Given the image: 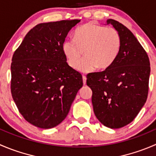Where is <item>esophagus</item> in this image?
<instances>
[{
    "label": "esophagus",
    "mask_w": 156,
    "mask_h": 156,
    "mask_svg": "<svg viewBox=\"0 0 156 156\" xmlns=\"http://www.w3.org/2000/svg\"><path fill=\"white\" fill-rule=\"evenodd\" d=\"M82 78H83V83H84V84H86V80H87V78H86L85 75H82Z\"/></svg>",
    "instance_id": "esophagus-1"
}]
</instances>
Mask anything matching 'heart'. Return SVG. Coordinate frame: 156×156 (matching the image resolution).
<instances>
[{
	"mask_svg": "<svg viewBox=\"0 0 156 156\" xmlns=\"http://www.w3.org/2000/svg\"><path fill=\"white\" fill-rule=\"evenodd\" d=\"M121 46V36L116 29L87 23L75 30V39L65 40L62 50L71 67L89 72L95 68L103 70L110 67L118 57ZM83 51L86 56L80 63Z\"/></svg>",
	"mask_w": 156,
	"mask_h": 156,
	"instance_id": "heart-1",
	"label": "heart"
}]
</instances>
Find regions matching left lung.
Returning <instances> with one entry per match:
<instances>
[{
	"mask_svg": "<svg viewBox=\"0 0 156 156\" xmlns=\"http://www.w3.org/2000/svg\"><path fill=\"white\" fill-rule=\"evenodd\" d=\"M120 34L121 50L115 62L103 72L87 75L92 90V104L100 122L111 129L130 123L144 106L149 91L150 62L147 53L132 32L109 19Z\"/></svg>",
	"mask_w": 156,
	"mask_h": 156,
	"instance_id": "1",
	"label": "left lung"
}]
</instances>
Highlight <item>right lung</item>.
<instances>
[{
	"label": "right lung",
	"mask_w": 156,
	"mask_h": 156,
	"mask_svg": "<svg viewBox=\"0 0 156 156\" xmlns=\"http://www.w3.org/2000/svg\"><path fill=\"white\" fill-rule=\"evenodd\" d=\"M80 20L43 23L24 37L13 53L11 94L23 118L42 129L65 120L83 86L81 74L67 63L62 44Z\"/></svg>",
	"instance_id": "right-lung-1"
}]
</instances>
